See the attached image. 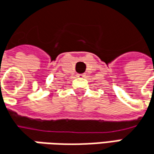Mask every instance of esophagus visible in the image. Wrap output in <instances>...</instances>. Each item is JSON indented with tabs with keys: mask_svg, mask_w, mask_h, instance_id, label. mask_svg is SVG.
<instances>
[{
	"mask_svg": "<svg viewBox=\"0 0 154 154\" xmlns=\"http://www.w3.org/2000/svg\"><path fill=\"white\" fill-rule=\"evenodd\" d=\"M85 76V74H77V77H84Z\"/></svg>",
	"mask_w": 154,
	"mask_h": 154,
	"instance_id": "obj_1",
	"label": "esophagus"
}]
</instances>
